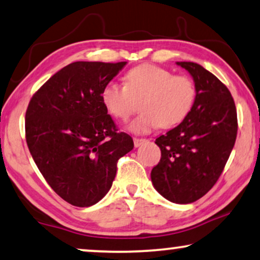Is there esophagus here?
<instances>
[{
	"mask_svg": "<svg viewBox=\"0 0 260 260\" xmlns=\"http://www.w3.org/2000/svg\"><path fill=\"white\" fill-rule=\"evenodd\" d=\"M134 146H135V147H139V146H141L142 144H145V142L146 141H147V140H146V139H138V138H134Z\"/></svg>",
	"mask_w": 260,
	"mask_h": 260,
	"instance_id": "34e87169",
	"label": "esophagus"
}]
</instances>
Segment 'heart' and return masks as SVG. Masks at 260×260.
<instances>
[{
  "label": "heart",
  "instance_id": "b5f03b06",
  "mask_svg": "<svg viewBox=\"0 0 260 260\" xmlns=\"http://www.w3.org/2000/svg\"><path fill=\"white\" fill-rule=\"evenodd\" d=\"M125 80L126 85L107 83L100 98L106 111L122 121L135 111L134 100H142V113L127 126L133 133H148L159 126L173 128L187 118L194 106L197 88L188 76L146 63L132 68Z\"/></svg>",
  "mask_w": 260,
  "mask_h": 260
}]
</instances>
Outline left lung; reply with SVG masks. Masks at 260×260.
I'll return each instance as SVG.
<instances>
[{"instance_id": "obj_1", "label": "left lung", "mask_w": 260, "mask_h": 260, "mask_svg": "<svg viewBox=\"0 0 260 260\" xmlns=\"http://www.w3.org/2000/svg\"><path fill=\"white\" fill-rule=\"evenodd\" d=\"M191 74L197 99L180 125L155 139L161 159L151 172L164 198L191 204L204 197L220 177L235 146L238 123L230 90L194 62H177Z\"/></svg>"}]
</instances>
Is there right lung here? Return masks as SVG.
Returning a JSON list of instances; mask_svg holds the SVG:
<instances>
[{
    "label": "right lung",
    "instance_id": "1",
    "mask_svg": "<svg viewBox=\"0 0 260 260\" xmlns=\"http://www.w3.org/2000/svg\"><path fill=\"white\" fill-rule=\"evenodd\" d=\"M126 63L73 62L28 105L29 152L50 187L74 206L100 202L112 187L118 160L134 147L128 134L118 133L100 98Z\"/></svg>",
    "mask_w": 260,
    "mask_h": 260
}]
</instances>
